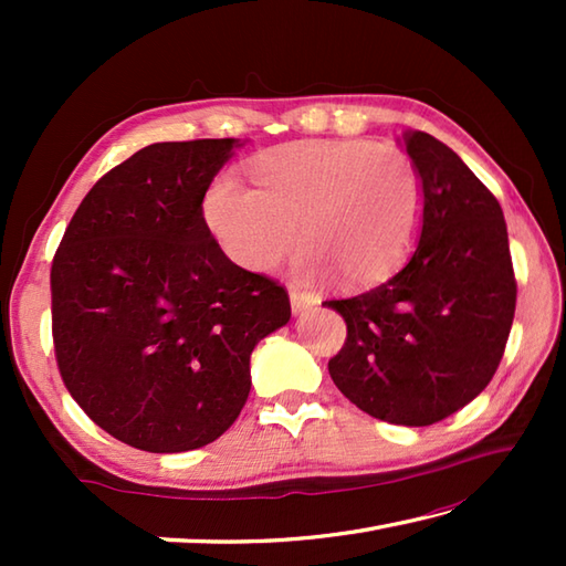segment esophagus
Returning <instances> with one entry per match:
<instances>
[{"mask_svg": "<svg viewBox=\"0 0 566 566\" xmlns=\"http://www.w3.org/2000/svg\"><path fill=\"white\" fill-rule=\"evenodd\" d=\"M290 302H292L294 314H302V311L316 306V298L302 290H296V286H290Z\"/></svg>", "mask_w": 566, "mask_h": 566, "instance_id": "34e87169", "label": "esophagus"}]
</instances>
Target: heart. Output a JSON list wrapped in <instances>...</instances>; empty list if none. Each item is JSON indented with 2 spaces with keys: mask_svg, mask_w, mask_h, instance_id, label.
<instances>
[{
  "mask_svg": "<svg viewBox=\"0 0 566 566\" xmlns=\"http://www.w3.org/2000/svg\"><path fill=\"white\" fill-rule=\"evenodd\" d=\"M250 179L252 189L216 177L203 216L228 255L258 272L280 268L304 240V276L335 272L345 284H369L406 258L423 219V179L389 143H286L258 155Z\"/></svg>",
  "mask_w": 566,
  "mask_h": 566,
  "instance_id": "obj_1",
  "label": "heart"
}]
</instances>
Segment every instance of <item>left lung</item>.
Wrapping results in <instances>:
<instances>
[{
    "label": "left lung",
    "mask_w": 566,
    "mask_h": 566,
    "mask_svg": "<svg viewBox=\"0 0 566 566\" xmlns=\"http://www.w3.org/2000/svg\"><path fill=\"white\" fill-rule=\"evenodd\" d=\"M423 179V219L399 270L328 308L347 323L331 379L365 413L432 426L486 389L515 314L509 231L496 197L423 130L399 138Z\"/></svg>",
    "instance_id": "left-lung-1"
}]
</instances>
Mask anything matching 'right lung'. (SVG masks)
<instances>
[{
	"label": "right lung",
	"mask_w": 566,
	"mask_h": 566,
	"mask_svg": "<svg viewBox=\"0 0 566 566\" xmlns=\"http://www.w3.org/2000/svg\"><path fill=\"white\" fill-rule=\"evenodd\" d=\"M248 140L153 143L82 199L53 270L60 375L82 411L146 452L221 438L250 394V355L290 296L226 258L203 197Z\"/></svg>",
	"instance_id": "1"
}]
</instances>
